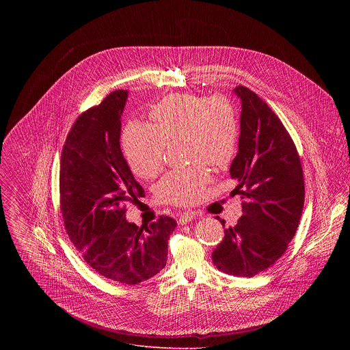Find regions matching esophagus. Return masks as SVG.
I'll return each instance as SVG.
<instances>
[{"label":"esophagus","mask_w":350,"mask_h":350,"mask_svg":"<svg viewBox=\"0 0 350 350\" xmlns=\"http://www.w3.org/2000/svg\"><path fill=\"white\" fill-rule=\"evenodd\" d=\"M194 213H183V214H180V217H179V219H178V222L180 224V225H186V224H189L190 221H193L194 219Z\"/></svg>","instance_id":"34e87169"}]
</instances>
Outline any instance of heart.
<instances>
[{"label":"heart","mask_w":350,"mask_h":350,"mask_svg":"<svg viewBox=\"0 0 350 350\" xmlns=\"http://www.w3.org/2000/svg\"><path fill=\"white\" fill-rule=\"evenodd\" d=\"M153 125L132 121L122 133V150L135 175L150 179L159 174L167 143L182 139L189 168L167 174L157 185L159 198L174 204L198 200L208 180L210 167H226L234 157L240 125L233 102L217 94H171L150 111Z\"/></svg>","instance_id":"obj_1"}]
</instances>
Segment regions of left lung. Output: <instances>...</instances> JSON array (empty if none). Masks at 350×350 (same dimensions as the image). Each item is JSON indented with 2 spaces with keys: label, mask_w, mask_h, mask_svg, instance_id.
Returning a JSON list of instances; mask_svg holds the SVG:
<instances>
[{
  "label": "left lung",
  "mask_w": 350,
  "mask_h": 350,
  "mask_svg": "<svg viewBox=\"0 0 350 350\" xmlns=\"http://www.w3.org/2000/svg\"><path fill=\"white\" fill-rule=\"evenodd\" d=\"M233 92L241 100V116L239 152L229 172L244 214L225 229L211 257L219 271L252 278L272 267L295 236L304 180L298 150L279 117L248 88Z\"/></svg>",
  "instance_id": "1"
}]
</instances>
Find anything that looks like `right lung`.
Returning <instances> with one entry per match:
<instances>
[{"label":"right lung","instance_id":"add662e5","mask_svg":"<svg viewBox=\"0 0 350 350\" xmlns=\"http://www.w3.org/2000/svg\"><path fill=\"white\" fill-rule=\"evenodd\" d=\"M126 90L110 93L82 113L62 150L60 207L64 228L83 260L100 276L137 284L159 273L176 221L160 217L137 226L125 203L146 197L120 147Z\"/></svg>","mask_w":350,"mask_h":350}]
</instances>
